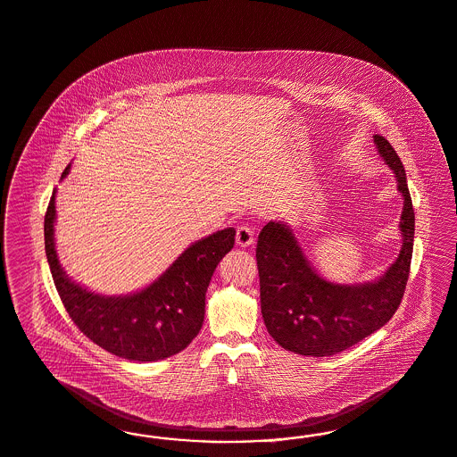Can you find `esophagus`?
Returning <instances> with one entry per match:
<instances>
[{
	"mask_svg": "<svg viewBox=\"0 0 457 457\" xmlns=\"http://www.w3.org/2000/svg\"><path fill=\"white\" fill-rule=\"evenodd\" d=\"M254 231H253L250 226H239L237 229V245L241 248H246L250 246L254 239Z\"/></svg>",
	"mask_w": 457,
	"mask_h": 457,
	"instance_id": "34e87169",
	"label": "esophagus"
}]
</instances>
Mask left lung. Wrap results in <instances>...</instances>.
<instances>
[{"instance_id":"obj_1","label":"left lung","mask_w":457,"mask_h":457,"mask_svg":"<svg viewBox=\"0 0 457 457\" xmlns=\"http://www.w3.org/2000/svg\"><path fill=\"white\" fill-rule=\"evenodd\" d=\"M373 138L379 157L394 170L403 197L398 224L402 250L379 278L364 284H334L317 273L287 222L270 220L260 231L256 263L263 320L270 336L295 354L322 358L358 345L394 317L403 297L415 214L402 160L385 137Z\"/></svg>"}]
</instances>
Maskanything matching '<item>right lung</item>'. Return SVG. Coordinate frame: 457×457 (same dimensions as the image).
Listing matches in <instances>:
<instances>
[{
	"label": "right lung",
	"instance_id": "1",
	"mask_svg": "<svg viewBox=\"0 0 457 457\" xmlns=\"http://www.w3.org/2000/svg\"><path fill=\"white\" fill-rule=\"evenodd\" d=\"M65 167L61 179L69 175ZM55 190L44 235L48 267L65 311L97 346L129 361H158L189 346L205 314V292L222 256L235 246V228L192 243L155 282L128 295H101L63 271L55 250Z\"/></svg>",
	"mask_w": 457,
	"mask_h": 457
}]
</instances>
